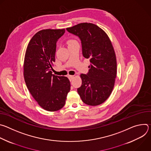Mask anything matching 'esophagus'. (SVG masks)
Here are the masks:
<instances>
[{
  "mask_svg": "<svg viewBox=\"0 0 151 151\" xmlns=\"http://www.w3.org/2000/svg\"><path fill=\"white\" fill-rule=\"evenodd\" d=\"M68 78H69V80H70V81L73 79V77H74L73 75H68Z\"/></svg>",
  "mask_w": 151,
  "mask_h": 151,
  "instance_id": "obj_1",
  "label": "esophagus"
}]
</instances>
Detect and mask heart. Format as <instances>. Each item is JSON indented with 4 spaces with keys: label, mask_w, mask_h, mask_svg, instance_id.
<instances>
[{
    "label": "heart",
    "mask_w": 151,
    "mask_h": 151,
    "mask_svg": "<svg viewBox=\"0 0 151 151\" xmlns=\"http://www.w3.org/2000/svg\"><path fill=\"white\" fill-rule=\"evenodd\" d=\"M74 41H76V40H72V39L69 40H68V44H70V43H72V42H74Z\"/></svg>",
    "instance_id": "obj_1"
}]
</instances>
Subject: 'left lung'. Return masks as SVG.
<instances>
[{
	"label": "left lung",
	"mask_w": 151,
	"mask_h": 151,
	"mask_svg": "<svg viewBox=\"0 0 151 151\" xmlns=\"http://www.w3.org/2000/svg\"><path fill=\"white\" fill-rule=\"evenodd\" d=\"M66 30L80 38L82 55L90 61L88 73L80 76L82 85L78 93L84 103L99 105L110 96L116 76V58L112 42L103 30L93 23H80Z\"/></svg>",
	"instance_id": "left-lung-1"
}]
</instances>
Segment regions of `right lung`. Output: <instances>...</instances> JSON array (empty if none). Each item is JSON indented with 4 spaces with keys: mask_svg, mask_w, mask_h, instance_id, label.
<instances>
[{
    "mask_svg": "<svg viewBox=\"0 0 151 151\" xmlns=\"http://www.w3.org/2000/svg\"><path fill=\"white\" fill-rule=\"evenodd\" d=\"M65 29H44L37 32L27 45L24 61V78L30 94L43 109H61L66 103L70 83L66 76L52 74L56 43Z\"/></svg>",
    "mask_w": 151,
    "mask_h": 151,
    "instance_id": "add662e5",
    "label": "right lung"
}]
</instances>
